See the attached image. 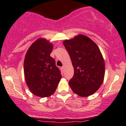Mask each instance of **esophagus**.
Returning <instances> with one entry per match:
<instances>
[{
    "instance_id": "obj_1",
    "label": "esophagus",
    "mask_w": 126,
    "mask_h": 126,
    "mask_svg": "<svg viewBox=\"0 0 126 126\" xmlns=\"http://www.w3.org/2000/svg\"><path fill=\"white\" fill-rule=\"evenodd\" d=\"M61 69H62V70H64V69H65V66H64V65L63 66V67H61Z\"/></svg>"
}]
</instances>
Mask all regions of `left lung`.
I'll use <instances>...</instances> for the list:
<instances>
[{"label":"left lung","mask_w":126,"mask_h":126,"mask_svg":"<svg viewBox=\"0 0 126 126\" xmlns=\"http://www.w3.org/2000/svg\"><path fill=\"white\" fill-rule=\"evenodd\" d=\"M68 52L74 73L69 81L72 90L80 96H88L96 92L102 84L105 63L97 46L83 35L63 42Z\"/></svg>","instance_id":"obj_1"}]
</instances>
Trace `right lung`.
<instances>
[{"label":"right lung","mask_w":126,"mask_h":126,"mask_svg":"<svg viewBox=\"0 0 126 126\" xmlns=\"http://www.w3.org/2000/svg\"><path fill=\"white\" fill-rule=\"evenodd\" d=\"M53 45L45 39L34 42L27 52L24 63L25 79L30 91L37 96L52 95L62 76L55 61L50 56Z\"/></svg>","instance_id":"obj_1"}]
</instances>
